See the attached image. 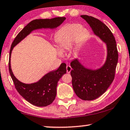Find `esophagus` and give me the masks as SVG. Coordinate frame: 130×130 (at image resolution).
<instances>
[{
    "label": "esophagus",
    "mask_w": 130,
    "mask_h": 130,
    "mask_svg": "<svg viewBox=\"0 0 130 130\" xmlns=\"http://www.w3.org/2000/svg\"><path fill=\"white\" fill-rule=\"evenodd\" d=\"M71 70H72V68H71V66L67 65V73H70Z\"/></svg>",
    "instance_id": "obj_1"
}]
</instances>
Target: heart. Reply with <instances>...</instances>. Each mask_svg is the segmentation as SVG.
Here are the masks:
<instances>
[{
  "instance_id": "obj_1",
  "label": "heart",
  "mask_w": 130,
  "mask_h": 130,
  "mask_svg": "<svg viewBox=\"0 0 130 130\" xmlns=\"http://www.w3.org/2000/svg\"><path fill=\"white\" fill-rule=\"evenodd\" d=\"M88 35V30L78 23H70L63 26L58 31L55 36V41L59 49L58 54L62 55L63 53L71 48L73 44V53H78Z\"/></svg>"
}]
</instances>
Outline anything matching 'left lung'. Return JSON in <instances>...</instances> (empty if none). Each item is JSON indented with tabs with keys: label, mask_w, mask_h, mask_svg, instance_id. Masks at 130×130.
Segmentation results:
<instances>
[{
	"label": "left lung",
	"mask_w": 130,
	"mask_h": 130,
	"mask_svg": "<svg viewBox=\"0 0 130 130\" xmlns=\"http://www.w3.org/2000/svg\"><path fill=\"white\" fill-rule=\"evenodd\" d=\"M80 17L89 24L94 35L106 44L107 48L106 61L99 68H88L78 59L71 62L72 84L75 93L81 99L93 100L102 96L113 82L119 55L115 37L108 27L93 17Z\"/></svg>",
	"instance_id": "left-lung-1"
}]
</instances>
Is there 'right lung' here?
<instances>
[{
	"label": "right lung",
	"mask_w": 130,
	"mask_h": 130,
	"mask_svg": "<svg viewBox=\"0 0 130 130\" xmlns=\"http://www.w3.org/2000/svg\"><path fill=\"white\" fill-rule=\"evenodd\" d=\"M65 17H55L51 19H36L31 21L17 34L11 45L9 54V72L17 92L30 103L38 107H45L51 104L57 94L58 82L67 72L66 64L61 63L57 70L50 71L37 82L30 84L19 80L13 74L11 68V54L13 48L26 38L32 31L42 28L54 29L59 26Z\"/></svg>",
	"instance_id": "add662e5"
}]
</instances>
